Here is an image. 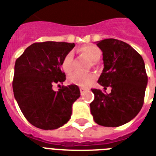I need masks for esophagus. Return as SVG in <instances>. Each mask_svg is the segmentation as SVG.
<instances>
[{
    "mask_svg": "<svg viewBox=\"0 0 156 156\" xmlns=\"http://www.w3.org/2000/svg\"><path fill=\"white\" fill-rule=\"evenodd\" d=\"M85 91H86L85 88H83V87H80V92H81V94H83V93H85Z\"/></svg>",
    "mask_w": 156,
    "mask_h": 156,
    "instance_id": "obj_1",
    "label": "esophagus"
}]
</instances>
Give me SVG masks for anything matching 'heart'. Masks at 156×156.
I'll return each mask as SVG.
<instances>
[{
  "label": "heart",
  "instance_id": "1",
  "mask_svg": "<svg viewBox=\"0 0 156 156\" xmlns=\"http://www.w3.org/2000/svg\"><path fill=\"white\" fill-rule=\"evenodd\" d=\"M79 51L87 56L93 63H96L99 60L101 57V52L98 47L93 44H87V45L82 46ZM73 54L72 51L69 52L63 58L62 61V68L63 71L66 73H70L73 71ZM96 76L93 73H74L69 77V83L79 86L82 87H89L95 80Z\"/></svg>",
  "mask_w": 156,
  "mask_h": 156
}]
</instances>
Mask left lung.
<instances>
[{
	"label": "left lung",
	"instance_id": "left-lung-1",
	"mask_svg": "<svg viewBox=\"0 0 156 156\" xmlns=\"http://www.w3.org/2000/svg\"><path fill=\"white\" fill-rule=\"evenodd\" d=\"M104 69L98 83L110 93L92 89L91 113L98 125L116 127L133 119L144 103L148 78L142 57L126 43L116 39L98 41Z\"/></svg>",
	"mask_w": 156,
	"mask_h": 156
}]
</instances>
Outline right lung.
<instances>
[{"mask_svg":"<svg viewBox=\"0 0 156 156\" xmlns=\"http://www.w3.org/2000/svg\"><path fill=\"white\" fill-rule=\"evenodd\" d=\"M74 46V43H34L16 61L14 96L23 115L35 127L57 129L71 117L72 106L80 97V90L71 84L55 92L53 86L65 81L62 61Z\"/></svg>","mask_w":156,"mask_h":156,"instance_id":"1","label":"right lung"}]
</instances>
